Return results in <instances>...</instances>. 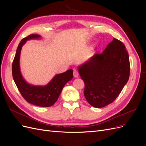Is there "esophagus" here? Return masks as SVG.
Here are the masks:
<instances>
[{"label": "esophagus", "mask_w": 146, "mask_h": 146, "mask_svg": "<svg viewBox=\"0 0 146 146\" xmlns=\"http://www.w3.org/2000/svg\"><path fill=\"white\" fill-rule=\"evenodd\" d=\"M74 77H75V78H77V77H78V71H77V70H76V69H74Z\"/></svg>", "instance_id": "1"}]
</instances>
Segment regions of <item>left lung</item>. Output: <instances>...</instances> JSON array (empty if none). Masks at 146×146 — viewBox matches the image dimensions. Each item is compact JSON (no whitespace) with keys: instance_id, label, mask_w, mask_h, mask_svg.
<instances>
[{"instance_id":"left-lung-1","label":"left lung","mask_w":146,"mask_h":146,"mask_svg":"<svg viewBox=\"0 0 146 146\" xmlns=\"http://www.w3.org/2000/svg\"><path fill=\"white\" fill-rule=\"evenodd\" d=\"M85 83L84 95L95 108L111 104L121 93L130 76V61L123 42L116 38L102 54H96L78 66Z\"/></svg>"}]
</instances>
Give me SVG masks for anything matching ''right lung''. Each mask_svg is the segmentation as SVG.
I'll use <instances>...</instances> for the list:
<instances>
[{
  "label": "right lung",
  "mask_w": 146,
  "mask_h": 146,
  "mask_svg": "<svg viewBox=\"0 0 146 146\" xmlns=\"http://www.w3.org/2000/svg\"><path fill=\"white\" fill-rule=\"evenodd\" d=\"M40 38V35L33 34L22 39L17 47L12 63V74L17 89L26 101L39 107H47L52 106L58 100L66 83L72 80L73 70L69 69L65 72L56 74L46 86H34L26 82L20 70L21 48L27 40Z\"/></svg>",
  "instance_id": "1"
}]
</instances>
